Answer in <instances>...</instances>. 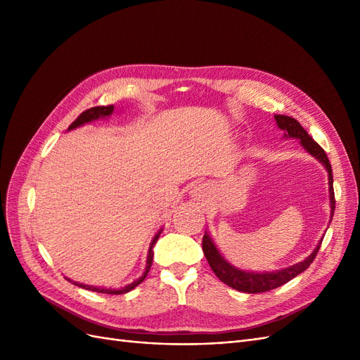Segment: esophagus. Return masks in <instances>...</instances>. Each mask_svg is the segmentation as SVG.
<instances>
[{"instance_id": "obj_1", "label": "esophagus", "mask_w": 360, "mask_h": 360, "mask_svg": "<svg viewBox=\"0 0 360 360\" xmlns=\"http://www.w3.org/2000/svg\"><path fill=\"white\" fill-rule=\"evenodd\" d=\"M193 191L198 193V197H204V195L209 192V186H207V184H198V186H195Z\"/></svg>"}]
</instances>
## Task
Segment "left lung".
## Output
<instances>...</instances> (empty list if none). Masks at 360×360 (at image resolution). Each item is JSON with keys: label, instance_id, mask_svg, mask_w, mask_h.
Masks as SVG:
<instances>
[{"label": "left lung", "instance_id": "left-lung-1", "mask_svg": "<svg viewBox=\"0 0 360 360\" xmlns=\"http://www.w3.org/2000/svg\"><path fill=\"white\" fill-rule=\"evenodd\" d=\"M275 120L278 126L285 130V135L291 136V138H297L300 139V144L307 148L309 153L317 158L323 165L326 167L329 172V193H330V209H332V216L335 212V192H333V176H332V165L329 162L328 155L326 151L315 143V141L308 135L307 130H304L297 120H294L291 117L287 115H275ZM323 242V240H321ZM321 242L317 245V248L314 249V252L307 258L300 261L299 264H294L291 267L282 269L278 271H263V274H254V271H243L238 270L236 267H233L228 261L219 254V250L214 246L213 240L210 238L209 234H204L202 237V252L209 261V264L212 267V270L214 271V275L219 278L224 284H226L228 287H231L237 291H243V292H249V294H257V292H264L269 290H275L281 285L287 284L288 281H291L292 278H296L297 275H300L302 271L307 270L312 261L317 257L319 249L321 246Z\"/></svg>", "mask_w": 360, "mask_h": 360}]
</instances>
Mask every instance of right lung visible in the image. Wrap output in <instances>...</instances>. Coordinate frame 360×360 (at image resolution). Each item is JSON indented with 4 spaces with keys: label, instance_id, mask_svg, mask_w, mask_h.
<instances>
[{
    "label": "right lung",
    "instance_id": "add662e5",
    "mask_svg": "<svg viewBox=\"0 0 360 360\" xmlns=\"http://www.w3.org/2000/svg\"><path fill=\"white\" fill-rule=\"evenodd\" d=\"M112 111H114V105H108V106H94V108H90V110H86V111H84L78 118L75 120V122L69 126V130L70 129H75V127H79V126H82L84 123H89V122H93V120H97L99 117H106V115H111L112 114ZM160 233H162V230L155 236V238H153V242H151V245H150V249H148V257H147V267H146V271H144V275L141 276L139 279H136L135 282H132V284H129V285H126L124 288H122V290H110V288H101V287H93V285H85V284H78V282H73V281H70V279H68V281H70V282H73L75 285H78V287H81V288H85V290H90V291H96V292H106V294H123V292H127V291H130V290H134L136 285H139L141 282H143L144 279H146V276H147V274H148V270H150V267H151V263H153V246H155V243L158 242V238H159V236H160Z\"/></svg>",
    "mask_w": 360,
    "mask_h": 360
}]
</instances>
